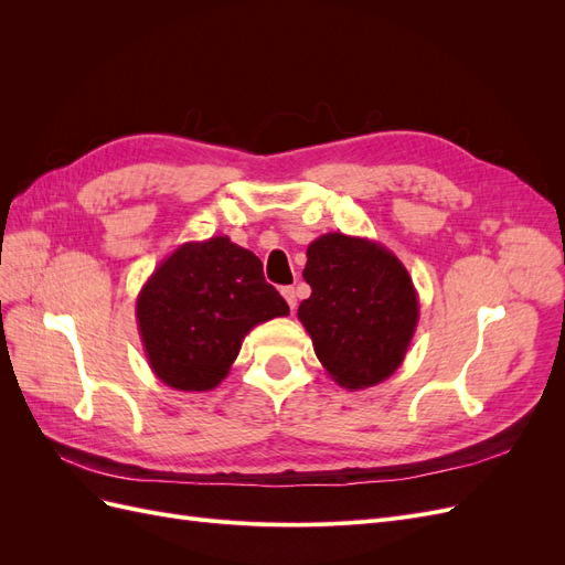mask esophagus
Listing matches in <instances>:
<instances>
[{
	"mask_svg": "<svg viewBox=\"0 0 565 565\" xmlns=\"http://www.w3.org/2000/svg\"><path fill=\"white\" fill-rule=\"evenodd\" d=\"M280 292H282V297H285V301L289 303V309H297V292H295V287H282L280 289Z\"/></svg>",
	"mask_w": 565,
	"mask_h": 565,
	"instance_id": "34e87169",
	"label": "esophagus"
}]
</instances>
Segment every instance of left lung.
Segmentation results:
<instances>
[{"label": "left lung", "mask_w": 565, "mask_h": 565, "mask_svg": "<svg viewBox=\"0 0 565 565\" xmlns=\"http://www.w3.org/2000/svg\"><path fill=\"white\" fill-rule=\"evenodd\" d=\"M303 280L311 297L297 316L330 377L351 391L388 380L419 320L417 289L398 256L367 237L324 233L306 249Z\"/></svg>", "instance_id": "8db88e82"}]
</instances>
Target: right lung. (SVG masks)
<instances>
[{
    "instance_id": "add662e5",
    "label": "right lung",
    "mask_w": 565,
    "mask_h": 565,
    "mask_svg": "<svg viewBox=\"0 0 565 565\" xmlns=\"http://www.w3.org/2000/svg\"><path fill=\"white\" fill-rule=\"evenodd\" d=\"M287 313L259 256L226 235L177 247L136 299L148 365L177 391L218 386L249 330Z\"/></svg>"
}]
</instances>
